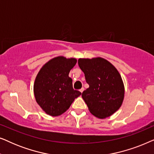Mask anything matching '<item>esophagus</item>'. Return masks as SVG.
Listing matches in <instances>:
<instances>
[{"label":"esophagus","mask_w":154,"mask_h":154,"mask_svg":"<svg viewBox=\"0 0 154 154\" xmlns=\"http://www.w3.org/2000/svg\"><path fill=\"white\" fill-rule=\"evenodd\" d=\"M84 91V88H81V90H80V92H81V93H83V92Z\"/></svg>","instance_id":"esophagus-1"}]
</instances>
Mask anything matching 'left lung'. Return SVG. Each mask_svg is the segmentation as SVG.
<instances>
[{"mask_svg": "<svg viewBox=\"0 0 154 154\" xmlns=\"http://www.w3.org/2000/svg\"><path fill=\"white\" fill-rule=\"evenodd\" d=\"M79 66L89 88L82 93L90 112L103 119L111 116L123 104L125 87L117 69L102 57L80 58Z\"/></svg>", "mask_w": 154, "mask_h": 154, "instance_id": "left-lung-1", "label": "left lung"}]
</instances>
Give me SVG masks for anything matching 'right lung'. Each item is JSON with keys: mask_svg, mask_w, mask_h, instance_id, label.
Segmentation results:
<instances>
[{"mask_svg": "<svg viewBox=\"0 0 154 154\" xmlns=\"http://www.w3.org/2000/svg\"><path fill=\"white\" fill-rule=\"evenodd\" d=\"M76 62L75 58L58 56L46 62L38 73L33 92L38 104L48 115H62L81 94L73 89L72 79L69 76Z\"/></svg>", "mask_w": 154, "mask_h": 154, "instance_id": "obj_1", "label": "right lung"}]
</instances>
